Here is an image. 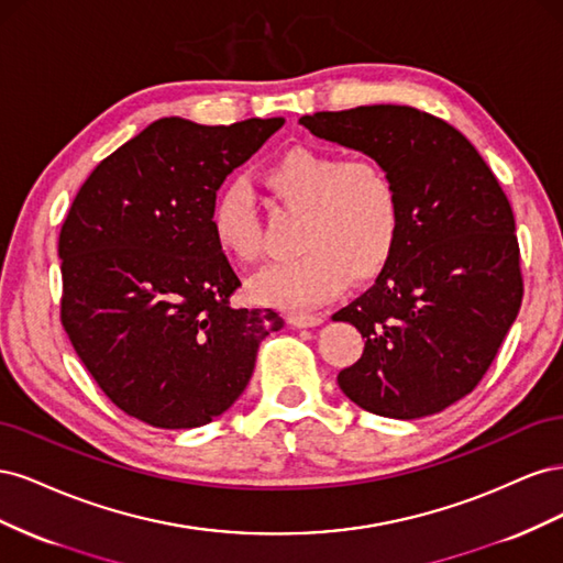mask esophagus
<instances>
[{"label": "esophagus", "instance_id": "1", "mask_svg": "<svg viewBox=\"0 0 563 563\" xmlns=\"http://www.w3.org/2000/svg\"><path fill=\"white\" fill-rule=\"evenodd\" d=\"M323 321L321 314H288V323L296 329H312Z\"/></svg>", "mask_w": 563, "mask_h": 563}]
</instances>
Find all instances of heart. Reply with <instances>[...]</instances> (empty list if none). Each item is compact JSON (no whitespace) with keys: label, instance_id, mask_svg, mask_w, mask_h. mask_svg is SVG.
Instances as JSON below:
<instances>
[{"label":"heart","instance_id":"1","mask_svg":"<svg viewBox=\"0 0 563 563\" xmlns=\"http://www.w3.org/2000/svg\"><path fill=\"white\" fill-rule=\"evenodd\" d=\"M261 180L279 207L300 216L291 261L269 265L251 296L282 310H314L343 294L350 277L364 282L389 263L399 242L401 203L395 178L373 159H343L308 145L284 150ZM218 249L242 265L258 263V220L240 187H228L211 209Z\"/></svg>","mask_w":563,"mask_h":563}]
</instances>
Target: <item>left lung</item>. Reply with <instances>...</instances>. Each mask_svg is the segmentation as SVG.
<instances>
[{
  "mask_svg": "<svg viewBox=\"0 0 563 563\" xmlns=\"http://www.w3.org/2000/svg\"><path fill=\"white\" fill-rule=\"evenodd\" d=\"M317 139L360 150L395 178L401 230L376 284L333 314L360 329L338 385L364 411L413 420L482 383L523 298L515 213L463 133L408 106L314 112Z\"/></svg>",
  "mask_w": 563,
  "mask_h": 563,
  "instance_id": "8db88e82",
  "label": "left lung"
}]
</instances>
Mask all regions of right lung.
I'll list each match as a JSON object with an SVG mask.
<instances>
[{"label":"right lung","instance_id":"1","mask_svg":"<svg viewBox=\"0 0 563 563\" xmlns=\"http://www.w3.org/2000/svg\"><path fill=\"white\" fill-rule=\"evenodd\" d=\"M282 126L157 119L93 168L67 211L63 329L106 397L152 428L223 416L261 340L284 327L269 308H234L242 282L211 232L220 185Z\"/></svg>","mask_w":563,"mask_h":563}]
</instances>
